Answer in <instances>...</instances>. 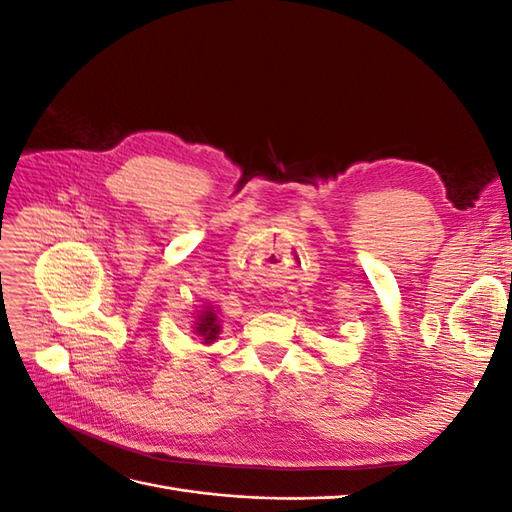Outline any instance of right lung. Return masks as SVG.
<instances>
[{
	"instance_id": "1",
	"label": "right lung",
	"mask_w": 512,
	"mask_h": 512,
	"mask_svg": "<svg viewBox=\"0 0 512 512\" xmlns=\"http://www.w3.org/2000/svg\"><path fill=\"white\" fill-rule=\"evenodd\" d=\"M194 333L203 339V344H213L218 339L220 333V322H218V314L211 305H205L203 312L196 316L194 322Z\"/></svg>"
}]
</instances>
